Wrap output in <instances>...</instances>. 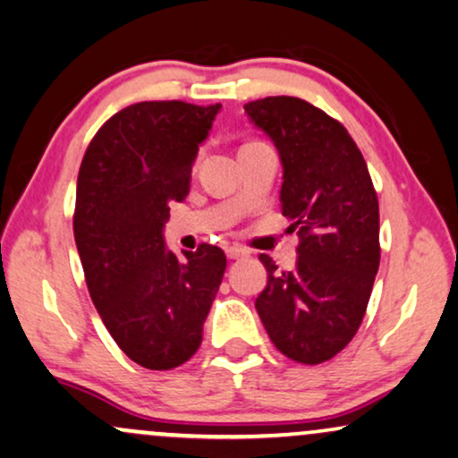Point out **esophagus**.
<instances>
[{"label": "esophagus", "instance_id": "esophagus-1", "mask_svg": "<svg viewBox=\"0 0 458 458\" xmlns=\"http://www.w3.org/2000/svg\"><path fill=\"white\" fill-rule=\"evenodd\" d=\"M247 255L249 253L241 247H228V249H225V258H228V259H241V258H247Z\"/></svg>", "mask_w": 458, "mask_h": 458}]
</instances>
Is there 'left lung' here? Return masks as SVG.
I'll return each mask as SVG.
<instances>
[{"label":"left lung","instance_id":"8db88e82","mask_svg":"<svg viewBox=\"0 0 458 458\" xmlns=\"http://www.w3.org/2000/svg\"><path fill=\"white\" fill-rule=\"evenodd\" d=\"M245 113L276 146L280 211L300 236L289 272L259 255L267 283L255 308L286 358L320 364L350 344L367 312L381 258L377 192L356 142L320 108L272 96Z\"/></svg>","mask_w":458,"mask_h":458}]
</instances>
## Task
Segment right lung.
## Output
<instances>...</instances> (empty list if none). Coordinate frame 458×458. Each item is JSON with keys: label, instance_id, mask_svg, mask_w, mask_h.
<instances>
[{"label": "right lung", "instance_id": "1", "mask_svg": "<svg viewBox=\"0 0 458 458\" xmlns=\"http://www.w3.org/2000/svg\"><path fill=\"white\" fill-rule=\"evenodd\" d=\"M219 108L127 106L100 127L79 169L72 230L89 297L127 358L150 370L194 356L225 270L219 247L200 245L180 259L163 234L169 203L191 191Z\"/></svg>", "mask_w": 458, "mask_h": 458}]
</instances>
